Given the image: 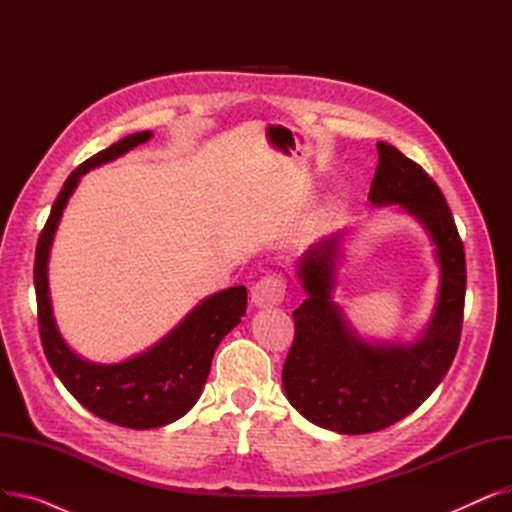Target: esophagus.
Returning <instances> with one entry per match:
<instances>
[{"mask_svg": "<svg viewBox=\"0 0 512 512\" xmlns=\"http://www.w3.org/2000/svg\"><path fill=\"white\" fill-rule=\"evenodd\" d=\"M286 280L280 274L265 276L251 288V301L255 307H274L284 301Z\"/></svg>", "mask_w": 512, "mask_h": 512, "instance_id": "1", "label": "esophagus"}]
</instances>
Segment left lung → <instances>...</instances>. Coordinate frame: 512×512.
<instances>
[{
    "mask_svg": "<svg viewBox=\"0 0 512 512\" xmlns=\"http://www.w3.org/2000/svg\"><path fill=\"white\" fill-rule=\"evenodd\" d=\"M378 168L369 201L398 205L427 230L440 263L432 321L419 340L367 342L348 324L334 301L342 232L301 255L299 280L307 299L294 317L282 386L311 423L338 434H371L419 409L448 373L463 328L467 267L463 240L440 186L413 159L378 143Z\"/></svg>",
    "mask_w": 512,
    "mask_h": 512,
    "instance_id": "8db88e82",
    "label": "left lung"
}]
</instances>
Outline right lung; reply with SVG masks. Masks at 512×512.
<instances>
[{
	"label": "right lung",
	"instance_id": "1",
	"mask_svg": "<svg viewBox=\"0 0 512 512\" xmlns=\"http://www.w3.org/2000/svg\"><path fill=\"white\" fill-rule=\"evenodd\" d=\"M151 137L153 134L149 130L128 134L122 141L83 161L68 176L53 203L35 253L39 334L51 369L85 409L105 421L130 429L168 425L191 411L207 382L215 348L247 313L245 286L215 292L149 351L114 365L85 361L62 338L56 317H53L47 282L49 249L62 211L80 182V176L124 155Z\"/></svg>",
	"mask_w": 512,
	"mask_h": 512
}]
</instances>
